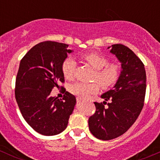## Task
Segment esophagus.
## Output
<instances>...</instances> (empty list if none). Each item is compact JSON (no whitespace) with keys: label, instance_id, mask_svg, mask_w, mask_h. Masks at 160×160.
Masks as SVG:
<instances>
[{"label":"esophagus","instance_id":"34e87169","mask_svg":"<svg viewBox=\"0 0 160 160\" xmlns=\"http://www.w3.org/2000/svg\"><path fill=\"white\" fill-rule=\"evenodd\" d=\"M82 100H83V99H81V98H77V101H81Z\"/></svg>","mask_w":160,"mask_h":160}]
</instances>
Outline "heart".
<instances>
[{
  "instance_id": "1",
  "label": "heart",
  "mask_w": 160,
  "mask_h": 160,
  "mask_svg": "<svg viewBox=\"0 0 160 160\" xmlns=\"http://www.w3.org/2000/svg\"><path fill=\"white\" fill-rule=\"evenodd\" d=\"M83 59L95 70L92 80L98 81L103 89H109L116 84L121 75V67L116 62H108L106 56L98 52H89L83 55ZM76 63L72 58H67L62 64V72L67 80H72L75 74ZM97 82H79L71 85L70 91L78 98H86L90 94L96 93L100 89Z\"/></svg>"
}]
</instances>
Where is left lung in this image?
<instances>
[{
    "instance_id": "obj_1",
    "label": "left lung",
    "mask_w": 160,
    "mask_h": 160,
    "mask_svg": "<svg viewBox=\"0 0 160 160\" xmlns=\"http://www.w3.org/2000/svg\"><path fill=\"white\" fill-rule=\"evenodd\" d=\"M110 52L122 63L120 77L114 89L101 95L104 101H110L109 108L94 102L96 111L88 120L92 135L101 140L113 139L128 130L144 106L146 90V70L141 59L122 44L112 45Z\"/></svg>"
}]
</instances>
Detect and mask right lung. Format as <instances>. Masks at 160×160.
Segmentation results:
<instances>
[{"instance_id": "obj_1", "label": "right lung", "mask_w": 160, "mask_h": 160, "mask_svg": "<svg viewBox=\"0 0 160 160\" xmlns=\"http://www.w3.org/2000/svg\"><path fill=\"white\" fill-rule=\"evenodd\" d=\"M68 45L46 41L35 45L22 59L15 81V99L22 116L35 132L43 135L61 133L68 125L76 98L66 91L62 99L50 96L64 83L62 64ZM62 88V87H61Z\"/></svg>"}]
</instances>
